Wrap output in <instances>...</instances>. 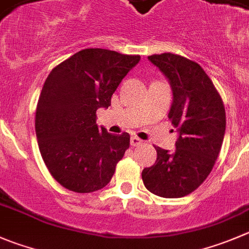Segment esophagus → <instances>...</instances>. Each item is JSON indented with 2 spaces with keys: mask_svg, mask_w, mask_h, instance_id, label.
<instances>
[{
  "mask_svg": "<svg viewBox=\"0 0 249 249\" xmlns=\"http://www.w3.org/2000/svg\"><path fill=\"white\" fill-rule=\"evenodd\" d=\"M143 144V141H142L141 138H138V137L133 136L131 138V145L132 146H138V145H142Z\"/></svg>",
  "mask_w": 249,
  "mask_h": 249,
  "instance_id": "34e87169",
  "label": "esophagus"
}]
</instances>
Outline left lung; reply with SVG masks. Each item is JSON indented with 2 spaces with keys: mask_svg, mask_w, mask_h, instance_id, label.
<instances>
[{
  "mask_svg": "<svg viewBox=\"0 0 249 249\" xmlns=\"http://www.w3.org/2000/svg\"><path fill=\"white\" fill-rule=\"evenodd\" d=\"M170 80L169 118L178 129L174 153L155 146L156 161L142 172L144 186L162 198H181L205 181L221 150L226 128L224 101L197 62L165 52L148 56Z\"/></svg>",
  "mask_w": 249,
  "mask_h": 249,
  "instance_id": "8db88e82",
  "label": "left lung"
}]
</instances>
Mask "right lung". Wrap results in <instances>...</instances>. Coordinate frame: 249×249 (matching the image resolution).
Segmentation results:
<instances>
[{"instance_id": "obj_1", "label": "right lung", "mask_w": 249, "mask_h": 249, "mask_svg": "<svg viewBox=\"0 0 249 249\" xmlns=\"http://www.w3.org/2000/svg\"><path fill=\"white\" fill-rule=\"evenodd\" d=\"M139 60V55L84 49L47 75L36 105L35 132L47 170L65 188L91 193L112 178L131 137L99 128L96 110L111 105L121 80Z\"/></svg>"}]
</instances>
